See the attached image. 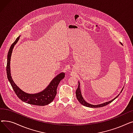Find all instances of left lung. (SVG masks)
I'll list each match as a JSON object with an SVG mask.
<instances>
[{"label": "left lung", "mask_w": 133, "mask_h": 133, "mask_svg": "<svg viewBox=\"0 0 133 133\" xmlns=\"http://www.w3.org/2000/svg\"><path fill=\"white\" fill-rule=\"evenodd\" d=\"M123 88L122 89L121 91L120 92V93L122 92V91L123 90ZM75 94H76V98H77L78 100L79 101V102L81 104H82V105L85 106H86V107H90V108H99V107H101L105 106L107 105V104H108L109 103H111L112 101H113L116 98H117V97H118V96L120 95V94H119L117 96H116L115 97V98H114L113 99H112V100H110V101H109L106 102H104V103H101V104H96V105H94V104H90V103L87 102L84 100V99L83 98L82 95V94H81V90H80V86L79 81L78 87L77 89H76V90Z\"/></svg>", "instance_id": "left-lung-1"}]
</instances>
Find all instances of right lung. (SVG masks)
<instances>
[{"label":"right lung","mask_w":133,"mask_h":133,"mask_svg":"<svg viewBox=\"0 0 133 133\" xmlns=\"http://www.w3.org/2000/svg\"><path fill=\"white\" fill-rule=\"evenodd\" d=\"M20 36H19L16 39L15 41L12 44L8 54L6 72L8 80L11 83L14 91L16 93L17 96L22 101L30 104H33V105L41 106L47 105V104L52 102L55 98V96L57 94V87L60 81L65 78V73L64 72H62L57 75L49 83L47 87L44 90L40 92L35 94H29L23 91L13 81L12 78L10 71V61L13 49L19 40Z\"/></svg>","instance_id":"obj_1"}]
</instances>
